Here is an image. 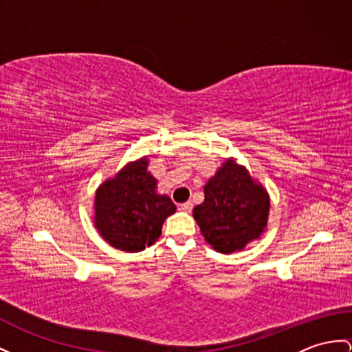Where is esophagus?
Instances as JSON below:
<instances>
[{
    "label": "esophagus",
    "instance_id": "obj_1",
    "mask_svg": "<svg viewBox=\"0 0 352 352\" xmlns=\"http://www.w3.org/2000/svg\"><path fill=\"white\" fill-rule=\"evenodd\" d=\"M192 208H194V206H192V203H191V201H186V203H182L181 206H179V209L184 210V212H186V213H190V212L192 210Z\"/></svg>",
    "mask_w": 352,
    "mask_h": 352
}]
</instances>
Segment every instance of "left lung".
Masks as SVG:
<instances>
[{
	"instance_id": "obj_1",
	"label": "left lung",
	"mask_w": 352,
	"mask_h": 352,
	"mask_svg": "<svg viewBox=\"0 0 352 352\" xmlns=\"http://www.w3.org/2000/svg\"><path fill=\"white\" fill-rule=\"evenodd\" d=\"M269 195L246 168L227 160L204 186V201L194 219L213 250L231 254L258 239L267 226Z\"/></svg>"
}]
</instances>
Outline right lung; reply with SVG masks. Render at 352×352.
I'll return each instance as SVG.
<instances>
[{"instance_id": "obj_1", "label": "right lung", "mask_w": 352, "mask_h": 352, "mask_svg": "<svg viewBox=\"0 0 352 352\" xmlns=\"http://www.w3.org/2000/svg\"><path fill=\"white\" fill-rule=\"evenodd\" d=\"M148 160L130 162L96 194V227L116 250L139 252L161 236L162 224L176 212L167 195L155 192Z\"/></svg>"}]
</instances>
